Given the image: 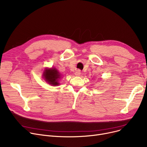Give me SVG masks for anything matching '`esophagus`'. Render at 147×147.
<instances>
[{
  "label": "esophagus",
  "instance_id": "34e87169",
  "mask_svg": "<svg viewBox=\"0 0 147 147\" xmlns=\"http://www.w3.org/2000/svg\"><path fill=\"white\" fill-rule=\"evenodd\" d=\"M81 74V71L80 69H78V70H76V73H75V76H80Z\"/></svg>",
  "mask_w": 147,
  "mask_h": 147
}]
</instances>
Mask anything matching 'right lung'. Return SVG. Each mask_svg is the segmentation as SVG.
Wrapping results in <instances>:
<instances>
[{"mask_svg": "<svg viewBox=\"0 0 147 147\" xmlns=\"http://www.w3.org/2000/svg\"><path fill=\"white\" fill-rule=\"evenodd\" d=\"M43 78L49 84L56 86L59 85V79L61 78V74L55 68H46L43 73Z\"/></svg>", "mask_w": 147, "mask_h": 147, "instance_id": "1", "label": "right lung"}]
</instances>
